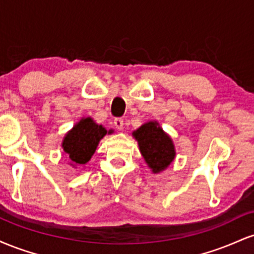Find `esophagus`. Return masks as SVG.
<instances>
[{
	"instance_id": "1",
	"label": "esophagus",
	"mask_w": 254,
	"mask_h": 254,
	"mask_svg": "<svg viewBox=\"0 0 254 254\" xmlns=\"http://www.w3.org/2000/svg\"><path fill=\"white\" fill-rule=\"evenodd\" d=\"M113 124H115V127L117 130H122L124 127V121L122 118H116L115 121H113Z\"/></svg>"
}]
</instances>
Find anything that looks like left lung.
Returning <instances> with one entry per match:
<instances>
[{"label":"left lung","instance_id":"left-lung-1","mask_svg":"<svg viewBox=\"0 0 254 254\" xmlns=\"http://www.w3.org/2000/svg\"><path fill=\"white\" fill-rule=\"evenodd\" d=\"M132 135L153 173H160L172 164L176 157L173 141L157 122H148L133 131Z\"/></svg>","mask_w":254,"mask_h":254}]
</instances>
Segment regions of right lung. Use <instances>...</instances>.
<instances>
[{
  "label": "right lung",
  "instance_id": "1",
  "mask_svg": "<svg viewBox=\"0 0 254 254\" xmlns=\"http://www.w3.org/2000/svg\"><path fill=\"white\" fill-rule=\"evenodd\" d=\"M106 133H112V130L107 131L90 117L82 118L64 136L62 142L64 154L72 166L86 165Z\"/></svg>",
  "mask_w": 254,
  "mask_h": 254
}]
</instances>
